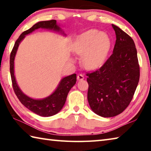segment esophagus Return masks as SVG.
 I'll list each match as a JSON object with an SVG mask.
<instances>
[{
	"label": "esophagus",
	"instance_id": "1",
	"mask_svg": "<svg viewBox=\"0 0 151 151\" xmlns=\"http://www.w3.org/2000/svg\"><path fill=\"white\" fill-rule=\"evenodd\" d=\"M84 78V76L83 75H82V74H79L77 76V79L78 81H81V80H83Z\"/></svg>",
	"mask_w": 151,
	"mask_h": 151
}]
</instances>
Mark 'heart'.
Returning a JSON list of instances; mask_svg holds the SVG:
<instances>
[{
    "mask_svg": "<svg viewBox=\"0 0 151 151\" xmlns=\"http://www.w3.org/2000/svg\"><path fill=\"white\" fill-rule=\"evenodd\" d=\"M110 48L107 35L95 29L86 31L76 40L75 52L82 57V63L86 68H95L101 65Z\"/></svg>",
    "mask_w": 151,
    "mask_h": 151,
    "instance_id": "obj_1",
    "label": "heart"
}]
</instances>
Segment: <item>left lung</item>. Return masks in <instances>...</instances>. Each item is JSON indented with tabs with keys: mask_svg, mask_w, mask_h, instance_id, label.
<instances>
[{
	"mask_svg": "<svg viewBox=\"0 0 151 151\" xmlns=\"http://www.w3.org/2000/svg\"><path fill=\"white\" fill-rule=\"evenodd\" d=\"M113 52L103 65L88 73V101L94 113L103 117L120 114L130 103L139 81V65L135 43L119 27Z\"/></svg>",
	"mask_w": 151,
	"mask_h": 151,
	"instance_id": "1",
	"label": "left lung"
}]
</instances>
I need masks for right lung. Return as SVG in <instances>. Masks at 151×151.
<instances>
[{
	"label": "right lung",
	"mask_w": 151,
	"mask_h": 151,
	"mask_svg": "<svg viewBox=\"0 0 151 151\" xmlns=\"http://www.w3.org/2000/svg\"><path fill=\"white\" fill-rule=\"evenodd\" d=\"M39 28L47 29L58 32L61 31L62 34L66 35L64 34L63 32H62V30H61V28L57 25L56 20L55 19L43 21V22L37 23L31 28L22 32L15 42L14 48L10 54V70L13 89L19 101L25 107L33 112L34 113L41 116L47 117L57 114L63 108V105L65 103L68 93L73 86L76 84V74H73L71 75L64 77L60 82L54 92L52 93L50 96L42 99H35L31 98L22 92L17 84L14 76L15 56H16L19 43L25 38V35L31 33L32 31Z\"/></svg>",
	"instance_id": "1"
}]
</instances>
